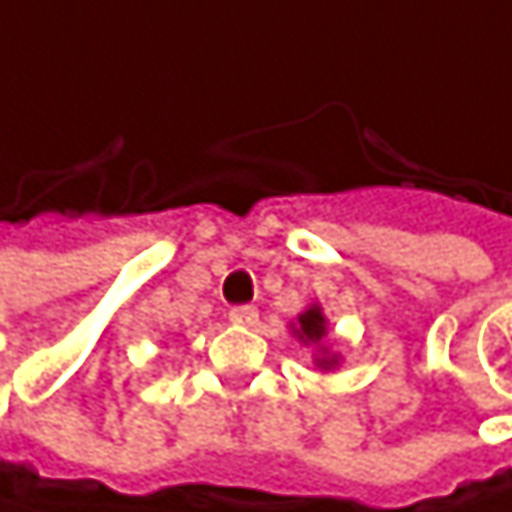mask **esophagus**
Wrapping results in <instances>:
<instances>
[{"label": "esophagus", "instance_id": "1", "mask_svg": "<svg viewBox=\"0 0 512 512\" xmlns=\"http://www.w3.org/2000/svg\"><path fill=\"white\" fill-rule=\"evenodd\" d=\"M229 322L244 325V328H253V325L259 322V310H256V307H247V304L232 307V310H229Z\"/></svg>", "mask_w": 512, "mask_h": 512}]
</instances>
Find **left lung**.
<instances>
[{
  "label": "left lung",
  "instance_id": "left-lung-1",
  "mask_svg": "<svg viewBox=\"0 0 512 512\" xmlns=\"http://www.w3.org/2000/svg\"><path fill=\"white\" fill-rule=\"evenodd\" d=\"M298 322H301V328L295 331L301 340H313V343H319L322 337H325V316H322V310L319 307H310L304 316H298ZM322 364H334V358L331 361H322Z\"/></svg>",
  "mask_w": 512,
  "mask_h": 512
}]
</instances>
